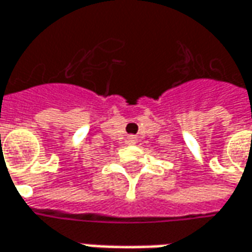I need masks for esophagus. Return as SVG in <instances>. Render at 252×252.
I'll return each mask as SVG.
<instances>
[{"label":"esophagus","instance_id":"esophagus-1","mask_svg":"<svg viewBox=\"0 0 252 252\" xmlns=\"http://www.w3.org/2000/svg\"><path fill=\"white\" fill-rule=\"evenodd\" d=\"M127 141H129L130 144H135V141H137V138H135L134 135H130L129 138H127Z\"/></svg>","mask_w":252,"mask_h":252}]
</instances>
